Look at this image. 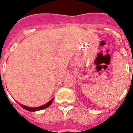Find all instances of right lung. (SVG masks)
<instances>
[{
    "mask_svg": "<svg viewBox=\"0 0 133 133\" xmlns=\"http://www.w3.org/2000/svg\"><path fill=\"white\" fill-rule=\"evenodd\" d=\"M53 100H54V98H52L51 100H50L48 102H47L46 104H44V105H43V106H38V107H35V108H31V107H28V106H24V105H22V104H19V103H18V104L20 105L21 106H22V108H23V109H25V110H27V111H38V110H43V109H45L46 108H48V106H50V105H51L52 102Z\"/></svg>",
    "mask_w": 133,
    "mask_h": 133,
    "instance_id": "right-lung-1",
    "label": "right lung"
}]
</instances>
